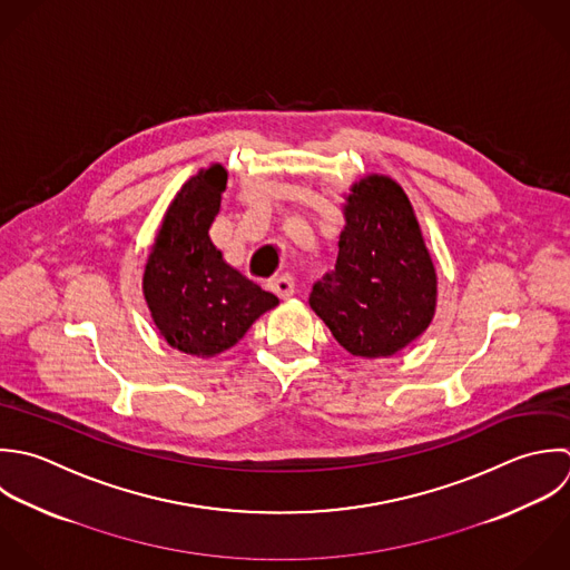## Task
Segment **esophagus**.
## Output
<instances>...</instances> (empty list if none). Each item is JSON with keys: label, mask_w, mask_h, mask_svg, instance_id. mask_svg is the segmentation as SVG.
<instances>
[{"label": "esophagus", "mask_w": 570, "mask_h": 570, "mask_svg": "<svg viewBox=\"0 0 570 570\" xmlns=\"http://www.w3.org/2000/svg\"><path fill=\"white\" fill-rule=\"evenodd\" d=\"M268 288L279 297V299H288L293 293H295V282L291 275H279V277H273L268 282Z\"/></svg>", "instance_id": "34e87169"}]
</instances>
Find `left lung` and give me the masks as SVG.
Here are the masks:
<instances>
[{"mask_svg":"<svg viewBox=\"0 0 570 570\" xmlns=\"http://www.w3.org/2000/svg\"><path fill=\"white\" fill-rule=\"evenodd\" d=\"M335 271L313 286L311 308L355 357H393L438 308V273L415 208L389 175L355 181L342 204Z\"/></svg>","mask_w":570,"mask_h":570,"instance_id":"1","label":"left lung"}]
</instances>
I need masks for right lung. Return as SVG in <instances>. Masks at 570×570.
I'll use <instances>...</instances> for the list:
<instances>
[{
  "mask_svg": "<svg viewBox=\"0 0 570 570\" xmlns=\"http://www.w3.org/2000/svg\"><path fill=\"white\" fill-rule=\"evenodd\" d=\"M228 173L210 164L168 204L144 266L141 291L168 346L215 357L235 346L279 299L228 266L210 242Z\"/></svg>",
  "mask_w": 570,
  "mask_h": 570,
  "instance_id": "obj_1",
  "label": "right lung"
}]
</instances>
